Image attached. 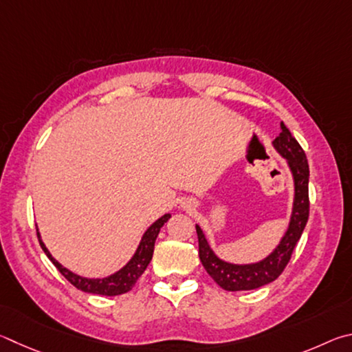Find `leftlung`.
I'll list each match as a JSON object with an SVG mask.
<instances>
[{
    "label": "left lung",
    "mask_w": 352,
    "mask_h": 352,
    "mask_svg": "<svg viewBox=\"0 0 352 352\" xmlns=\"http://www.w3.org/2000/svg\"><path fill=\"white\" fill-rule=\"evenodd\" d=\"M274 146L283 157L287 159L295 184L292 218L286 235L283 236L278 248L260 263L238 266V264H230L219 260L213 254L210 245H208L201 227L196 226L202 266L206 267L207 274L226 291H252V289L269 285V283L278 278L283 270L286 269L289 260H291L292 252L305 230L307 218H309V188H307V186H309V165H307L303 148L283 122L281 133L274 140Z\"/></svg>",
    "instance_id": "1"
}]
</instances>
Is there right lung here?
<instances>
[{
    "instance_id": "right-lung-1",
    "label": "right lung",
    "mask_w": 352,
    "mask_h": 352,
    "mask_svg": "<svg viewBox=\"0 0 352 352\" xmlns=\"http://www.w3.org/2000/svg\"><path fill=\"white\" fill-rule=\"evenodd\" d=\"M168 219H170V214L166 213L162 218H159L156 223H154L150 229L145 232V235L142 236V241L139 244L138 250H135L134 256L129 260V263L125 267L120 269L119 272H116L114 275L107 276V278H97V280L83 278V276L72 274L71 270H67L66 267L61 266V264L55 260V258H52L51 254H49L46 245L43 244L38 230H36V236H38L41 249L45 250V254L47 255L49 260L54 263V266L58 269V272L63 275L72 286H76L77 289H80V291L88 292V294L114 297V295H120V294L131 291L133 286L135 285V281L139 280V276L145 272L146 266L150 264L151 258H153L154 243H156V238L159 235L160 227H162Z\"/></svg>"
}]
</instances>
